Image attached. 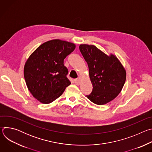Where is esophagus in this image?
Listing matches in <instances>:
<instances>
[{"label": "esophagus", "instance_id": "34e87169", "mask_svg": "<svg viewBox=\"0 0 152 152\" xmlns=\"http://www.w3.org/2000/svg\"><path fill=\"white\" fill-rule=\"evenodd\" d=\"M80 78H77V79H75V82L76 84H79L80 83Z\"/></svg>", "mask_w": 152, "mask_h": 152}]
</instances>
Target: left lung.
<instances>
[{
    "label": "left lung",
    "mask_w": 152,
    "mask_h": 152,
    "mask_svg": "<svg viewBox=\"0 0 152 152\" xmlns=\"http://www.w3.org/2000/svg\"><path fill=\"white\" fill-rule=\"evenodd\" d=\"M79 50L88 64L93 87L86 97L99 105L111 102L123 87L126 78L124 68L115 55L108 56L94 45H80Z\"/></svg>",
    "instance_id": "left-lung-1"
}]
</instances>
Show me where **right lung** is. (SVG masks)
I'll return each mask as SVG.
<instances>
[{
    "label": "right lung",
    "instance_id": "obj_1",
    "mask_svg": "<svg viewBox=\"0 0 152 152\" xmlns=\"http://www.w3.org/2000/svg\"><path fill=\"white\" fill-rule=\"evenodd\" d=\"M73 43L58 39L45 42L29 57L24 67L26 85L32 96L48 104L62 95L71 84L64 59L75 49Z\"/></svg>",
    "mask_w": 152,
    "mask_h": 152
}]
</instances>
